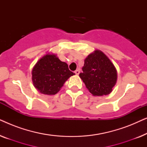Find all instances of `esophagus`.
<instances>
[{
	"label": "esophagus",
	"mask_w": 147,
	"mask_h": 147,
	"mask_svg": "<svg viewBox=\"0 0 147 147\" xmlns=\"http://www.w3.org/2000/svg\"><path fill=\"white\" fill-rule=\"evenodd\" d=\"M74 73H75L76 75H79V74L80 73V69H76L75 71H74Z\"/></svg>",
	"instance_id": "esophagus-1"
}]
</instances>
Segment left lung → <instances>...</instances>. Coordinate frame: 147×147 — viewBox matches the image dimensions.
Instances as JSON below:
<instances>
[{
	"mask_svg": "<svg viewBox=\"0 0 147 147\" xmlns=\"http://www.w3.org/2000/svg\"><path fill=\"white\" fill-rule=\"evenodd\" d=\"M80 77L93 96L108 95L117 80V71L107 56L96 50L84 60Z\"/></svg>",
	"mask_w": 147,
	"mask_h": 147,
	"instance_id": "1",
	"label": "left lung"
}]
</instances>
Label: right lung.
<instances>
[{
	"label": "right lung",
	"mask_w": 147,
	"mask_h": 147,
	"mask_svg": "<svg viewBox=\"0 0 147 147\" xmlns=\"http://www.w3.org/2000/svg\"><path fill=\"white\" fill-rule=\"evenodd\" d=\"M67 64L60 61L55 54H46L37 62L32 70V81L40 93L55 95L68 78L74 76Z\"/></svg>",
	"instance_id": "add662e5"
}]
</instances>
